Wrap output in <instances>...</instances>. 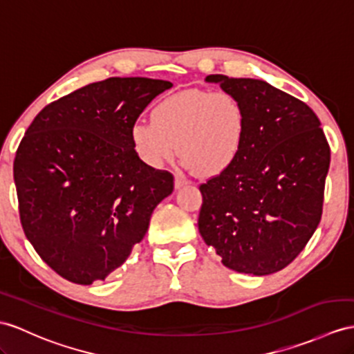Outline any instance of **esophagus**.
I'll return each mask as SVG.
<instances>
[{"label":"esophagus","mask_w":354,"mask_h":354,"mask_svg":"<svg viewBox=\"0 0 354 354\" xmlns=\"http://www.w3.org/2000/svg\"><path fill=\"white\" fill-rule=\"evenodd\" d=\"M187 183H189V182H187V180H186L183 176H180V174H178V176H176V177H174V187H176V189L183 187V186H185V185H187Z\"/></svg>","instance_id":"obj_1"}]
</instances>
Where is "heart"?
I'll list each match as a JSON object with an SVG mask.
<instances>
[{"label":"heart","instance_id":"1","mask_svg":"<svg viewBox=\"0 0 354 354\" xmlns=\"http://www.w3.org/2000/svg\"><path fill=\"white\" fill-rule=\"evenodd\" d=\"M246 111L230 91L187 88L162 97L151 120L131 126V142L145 167L160 169L178 150L183 165L216 177L239 159L246 140Z\"/></svg>","mask_w":354,"mask_h":354}]
</instances>
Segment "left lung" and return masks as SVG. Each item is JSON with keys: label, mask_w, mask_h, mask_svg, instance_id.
I'll use <instances>...</instances> for the list:
<instances>
[{"label": "left lung", "mask_w": 354, "mask_h": 354, "mask_svg": "<svg viewBox=\"0 0 354 354\" xmlns=\"http://www.w3.org/2000/svg\"><path fill=\"white\" fill-rule=\"evenodd\" d=\"M242 100L245 147L228 171L200 186L198 230L223 266L264 277L304 251L322 219L330 149L306 103L252 77L209 75Z\"/></svg>", "instance_id": "1"}]
</instances>
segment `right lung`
Returning a JSON list of instances; mask_svg holds the SVG:
<instances>
[{"mask_svg": "<svg viewBox=\"0 0 354 354\" xmlns=\"http://www.w3.org/2000/svg\"><path fill=\"white\" fill-rule=\"evenodd\" d=\"M169 81L109 77L43 108L13 162L25 236L50 269L90 286L131 255L174 178L138 159L131 126Z\"/></svg>", "mask_w": 354, "mask_h": 354, "instance_id": "obj_1", "label": "right lung"}]
</instances>
